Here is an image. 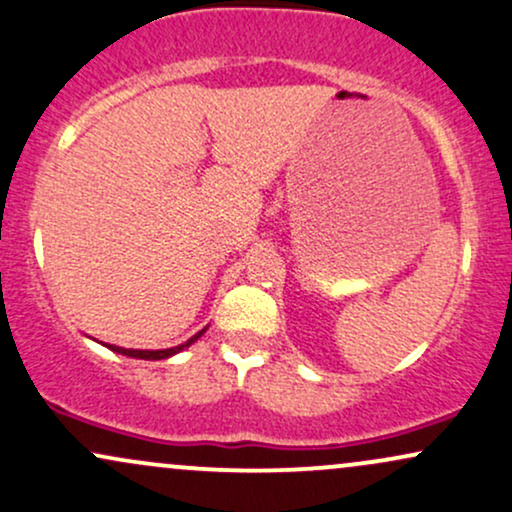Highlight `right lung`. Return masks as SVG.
Here are the masks:
<instances>
[{"instance_id": "add662e5", "label": "right lung", "mask_w": 512, "mask_h": 512, "mask_svg": "<svg viewBox=\"0 0 512 512\" xmlns=\"http://www.w3.org/2000/svg\"><path fill=\"white\" fill-rule=\"evenodd\" d=\"M203 333H206V328L198 330V333L194 335V338H189L186 342H182V345L170 347V350H124V347H117V345H107V347H110L112 352L124 354V357H134V359H167V357H174V354H177V352L186 350V347H189L191 342H196L198 338H201Z\"/></svg>"}]
</instances>
